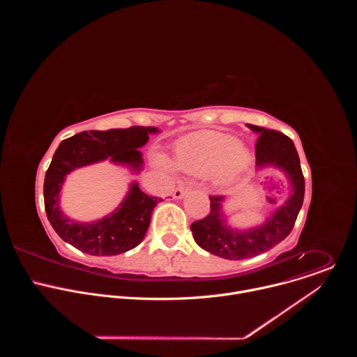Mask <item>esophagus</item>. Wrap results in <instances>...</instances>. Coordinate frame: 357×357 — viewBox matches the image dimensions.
I'll use <instances>...</instances> for the list:
<instances>
[{"instance_id": "1", "label": "esophagus", "mask_w": 357, "mask_h": 357, "mask_svg": "<svg viewBox=\"0 0 357 357\" xmlns=\"http://www.w3.org/2000/svg\"><path fill=\"white\" fill-rule=\"evenodd\" d=\"M188 190H189V188H176L175 190H174V193H172V197L174 199H182L186 193H188Z\"/></svg>"}]
</instances>
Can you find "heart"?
<instances>
[{"label": "heart", "mask_w": 357, "mask_h": 357, "mask_svg": "<svg viewBox=\"0 0 357 357\" xmlns=\"http://www.w3.org/2000/svg\"><path fill=\"white\" fill-rule=\"evenodd\" d=\"M250 149L230 134L203 131L181 139L175 148V167L189 175L205 176L213 174L218 185H230L238 181L251 165ZM155 162L171 169L164 155H157Z\"/></svg>", "instance_id": "1"}]
</instances>
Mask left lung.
<instances>
[{
  "mask_svg": "<svg viewBox=\"0 0 357 357\" xmlns=\"http://www.w3.org/2000/svg\"><path fill=\"white\" fill-rule=\"evenodd\" d=\"M247 127L259 135L256 144L257 172L268 168L281 171L289 183V192L282 205L270 212L263 223L247 229L230 223V216L225 209L230 197L211 196V213L192 223L190 230L199 247L227 260L256 257L281 243L294 227L305 193L299 157L291 138L264 127L252 124H247Z\"/></svg>",
  "mask_w": 357,
  "mask_h": 357,
  "instance_id": "8db88e82",
  "label": "left lung"
}]
</instances>
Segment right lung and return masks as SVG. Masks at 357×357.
<instances>
[{"label": "right lung", "instance_id": "right-lung-1", "mask_svg": "<svg viewBox=\"0 0 357 357\" xmlns=\"http://www.w3.org/2000/svg\"><path fill=\"white\" fill-rule=\"evenodd\" d=\"M157 127H130L124 130L83 131L63 139L55 151L43 183L47 220L62 240L91 256H117L137 247L145 237L152 212L162 199L149 196L137 181L112 213L93 222L69 218L61 208V193L66 176L75 169L109 161L138 175L144 169L142 148Z\"/></svg>", "mask_w": 357, "mask_h": 357}]
</instances>
